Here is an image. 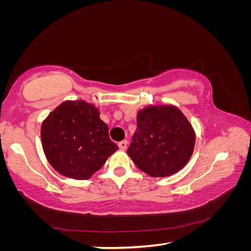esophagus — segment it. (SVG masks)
Instances as JSON below:
<instances>
[{
    "mask_svg": "<svg viewBox=\"0 0 251 251\" xmlns=\"http://www.w3.org/2000/svg\"><path fill=\"white\" fill-rule=\"evenodd\" d=\"M118 147H120L122 151H126V148H127V141H122V142L118 143Z\"/></svg>",
    "mask_w": 251,
    "mask_h": 251,
    "instance_id": "obj_1",
    "label": "esophagus"
}]
</instances>
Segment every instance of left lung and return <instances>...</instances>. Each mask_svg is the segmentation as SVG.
Segmentation results:
<instances>
[{
	"mask_svg": "<svg viewBox=\"0 0 251 251\" xmlns=\"http://www.w3.org/2000/svg\"><path fill=\"white\" fill-rule=\"evenodd\" d=\"M195 133L175 106H148L137 114V129L127 154L151 177H167L185 166L193 154Z\"/></svg>",
	"mask_w": 251,
	"mask_h": 251,
	"instance_id": "left-lung-1",
	"label": "left lung"
}]
</instances>
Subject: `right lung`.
Returning <instances> with one entry per match:
<instances>
[{
  "mask_svg": "<svg viewBox=\"0 0 251 251\" xmlns=\"http://www.w3.org/2000/svg\"><path fill=\"white\" fill-rule=\"evenodd\" d=\"M41 138L52 167L74 179H88L118 150L100 110L84 100L57 106L42 124Z\"/></svg>",
  "mask_w": 251,
  "mask_h": 251,
  "instance_id": "1",
  "label": "right lung"
}]
</instances>
